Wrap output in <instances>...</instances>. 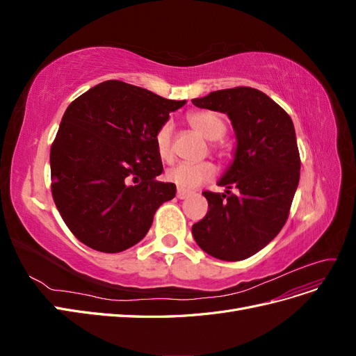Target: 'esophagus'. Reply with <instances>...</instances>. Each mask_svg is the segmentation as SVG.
Masks as SVG:
<instances>
[{
	"label": "esophagus",
	"mask_w": 356,
	"mask_h": 356,
	"mask_svg": "<svg viewBox=\"0 0 356 356\" xmlns=\"http://www.w3.org/2000/svg\"><path fill=\"white\" fill-rule=\"evenodd\" d=\"M190 195H191V191H187V190L178 188V191H177V197L178 199H187Z\"/></svg>",
	"instance_id": "obj_1"
}]
</instances>
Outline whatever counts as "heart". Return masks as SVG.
<instances>
[{"mask_svg": "<svg viewBox=\"0 0 356 356\" xmlns=\"http://www.w3.org/2000/svg\"><path fill=\"white\" fill-rule=\"evenodd\" d=\"M187 122L197 134L208 141H217L225 132V123L217 113L212 111H196L187 117ZM154 147L160 160L170 161L174 159V149H172V124L169 122L163 123L154 136ZM215 175V166L209 161L202 163H179L170 168L166 172V179L175 184L181 190H193L203 182L209 181Z\"/></svg>", "mask_w": 356, "mask_h": 356, "instance_id": "obj_1", "label": "heart"}]
</instances>
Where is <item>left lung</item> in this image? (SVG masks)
<instances>
[{
	"label": "left lung",
	"mask_w": 356,
	"mask_h": 356,
	"mask_svg": "<svg viewBox=\"0 0 356 356\" xmlns=\"http://www.w3.org/2000/svg\"><path fill=\"white\" fill-rule=\"evenodd\" d=\"M191 102L227 114L236 136L233 161L218 181L225 191H203L209 209L193 224V238L218 260H245L272 242L288 218L300 179L293 120L252 88L211 92Z\"/></svg>",
	"instance_id": "8db88e82"
}]
</instances>
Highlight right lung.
<instances>
[{
	"label": "right lung",
	"mask_w": 356,
	"mask_h": 356,
	"mask_svg": "<svg viewBox=\"0 0 356 356\" xmlns=\"http://www.w3.org/2000/svg\"><path fill=\"white\" fill-rule=\"evenodd\" d=\"M184 104L118 80L70 104L50 149L51 195L80 242L114 254L144 239L160 204L177 193L157 181L163 165L154 136Z\"/></svg>",
	"instance_id": "right-lung-1"
}]
</instances>
